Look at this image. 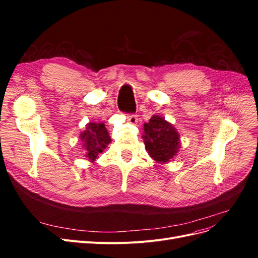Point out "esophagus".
Returning <instances> with one entry per match:
<instances>
[{"mask_svg": "<svg viewBox=\"0 0 258 258\" xmlns=\"http://www.w3.org/2000/svg\"><path fill=\"white\" fill-rule=\"evenodd\" d=\"M138 116L137 115H135V114H129L128 116H127V120H128V122H130V123H132V124H135V123H137L138 122Z\"/></svg>", "mask_w": 258, "mask_h": 258, "instance_id": "1", "label": "esophagus"}]
</instances>
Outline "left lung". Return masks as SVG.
I'll return each mask as SVG.
<instances>
[{
  "label": "left lung",
  "instance_id": "obj_1",
  "mask_svg": "<svg viewBox=\"0 0 258 258\" xmlns=\"http://www.w3.org/2000/svg\"><path fill=\"white\" fill-rule=\"evenodd\" d=\"M142 139L148 155L159 163L172 159L179 148V135L175 128L163 117L154 115L144 123Z\"/></svg>",
  "mask_w": 258,
  "mask_h": 258
}]
</instances>
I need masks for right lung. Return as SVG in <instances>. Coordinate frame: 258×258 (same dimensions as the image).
Instances as JSON below:
<instances>
[{
  "label": "right lung",
  "instance_id": "add662e5",
  "mask_svg": "<svg viewBox=\"0 0 258 258\" xmlns=\"http://www.w3.org/2000/svg\"><path fill=\"white\" fill-rule=\"evenodd\" d=\"M80 138L83 142V147L86 150L85 156L91 162L99 157V154L102 153L112 141L107 129L102 122L87 123L86 130L82 132Z\"/></svg>",
  "mask_w": 258,
  "mask_h": 258
}]
</instances>
